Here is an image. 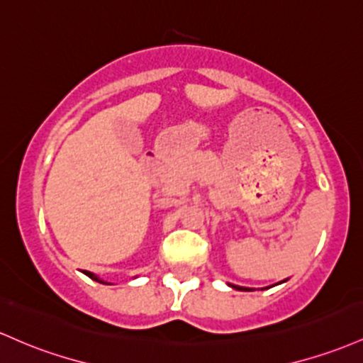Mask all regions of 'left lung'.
I'll use <instances>...</instances> for the list:
<instances>
[{"instance_id": "left-lung-1", "label": "left lung", "mask_w": 363, "mask_h": 363, "mask_svg": "<svg viewBox=\"0 0 363 363\" xmlns=\"http://www.w3.org/2000/svg\"><path fill=\"white\" fill-rule=\"evenodd\" d=\"M230 288H234V289H238V291H253L252 288H242V286H236V284H229Z\"/></svg>"}]
</instances>
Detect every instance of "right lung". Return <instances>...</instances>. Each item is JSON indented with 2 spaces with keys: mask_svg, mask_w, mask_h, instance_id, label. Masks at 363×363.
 <instances>
[{
  "mask_svg": "<svg viewBox=\"0 0 363 363\" xmlns=\"http://www.w3.org/2000/svg\"><path fill=\"white\" fill-rule=\"evenodd\" d=\"M84 274H86L87 277H91V279H93V281H98V282H101V284H108V282H105V281H103V279H99L98 276H94L93 272H87V270H84Z\"/></svg>",
  "mask_w": 363,
  "mask_h": 363,
  "instance_id": "1",
  "label": "right lung"
}]
</instances>
